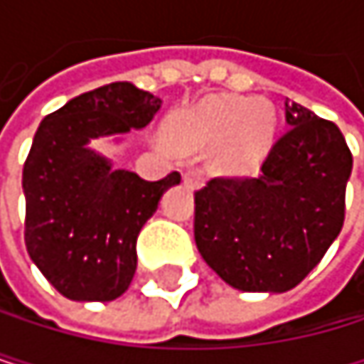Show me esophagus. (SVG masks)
<instances>
[{
  "mask_svg": "<svg viewBox=\"0 0 364 364\" xmlns=\"http://www.w3.org/2000/svg\"><path fill=\"white\" fill-rule=\"evenodd\" d=\"M183 183L190 186V188H203V176H200V172H196V170L186 172L183 174Z\"/></svg>",
  "mask_w": 364,
  "mask_h": 364,
  "instance_id": "34e87169",
  "label": "esophagus"
}]
</instances>
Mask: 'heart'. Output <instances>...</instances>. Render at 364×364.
<instances>
[{"label":"heart","instance_id":"1","mask_svg":"<svg viewBox=\"0 0 364 364\" xmlns=\"http://www.w3.org/2000/svg\"><path fill=\"white\" fill-rule=\"evenodd\" d=\"M275 135V111L267 102L237 95H214L174 115L170 139L183 152L218 144L214 166L229 174H245L262 161Z\"/></svg>","mask_w":364,"mask_h":364}]
</instances>
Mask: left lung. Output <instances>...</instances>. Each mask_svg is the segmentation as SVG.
Returning <instances> with one entry per match:
<instances>
[{"mask_svg":"<svg viewBox=\"0 0 364 364\" xmlns=\"http://www.w3.org/2000/svg\"><path fill=\"white\" fill-rule=\"evenodd\" d=\"M286 133L262 174L216 176L194 194V240L207 267L245 292H286L343 229L352 152L334 122L286 100Z\"/></svg>","mask_w":364,"mask_h":364,"instance_id":"1","label":"left lung"}]
</instances>
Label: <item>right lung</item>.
<instances>
[{"label": "right lung", "mask_w": 364, "mask_h": 364, "mask_svg": "<svg viewBox=\"0 0 364 364\" xmlns=\"http://www.w3.org/2000/svg\"><path fill=\"white\" fill-rule=\"evenodd\" d=\"M159 109L161 97L131 82H111L41 122L23 166L26 247L67 299L113 301L131 286L137 235L181 174L144 181L113 170L87 144L139 131Z\"/></svg>", "instance_id": "right-lung-1"}]
</instances>
